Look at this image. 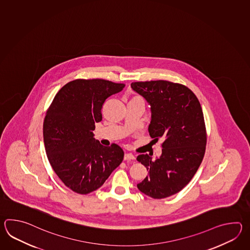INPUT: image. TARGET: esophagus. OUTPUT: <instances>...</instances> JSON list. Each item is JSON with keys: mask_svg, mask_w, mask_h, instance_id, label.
Masks as SVG:
<instances>
[{"mask_svg": "<svg viewBox=\"0 0 250 250\" xmlns=\"http://www.w3.org/2000/svg\"><path fill=\"white\" fill-rule=\"evenodd\" d=\"M134 159H135V156H134L132 154H130V153H126V154H124V160H125V161Z\"/></svg>", "mask_w": 250, "mask_h": 250, "instance_id": "obj_1", "label": "esophagus"}]
</instances>
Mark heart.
Instances as JSON below:
<instances>
[{"instance_id": "obj_1", "label": "heart", "mask_w": 250, "mask_h": 250, "mask_svg": "<svg viewBox=\"0 0 250 250\" xmlns=\"http://www.w3.org/2000/svg\"><path fill=\"white\" fill-rule=\"evenodd\" d=\"M136 98H138V99H141V98H139V97H136Z\"/></svg>"}]
</instances>
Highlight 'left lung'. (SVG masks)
I'll return each mask as SVG.
<instances>
[{"mask_svg": "<svg viewBox=\"0 0 250 250\" xmlns=\"http://www.w3.org/2000/svg\"><path fill=\"white\" fill-rule=\"evenodd\" d=\"M130 85L150 105V137L164 139L159 157H137L148 170L137 186L154 199L170 197L186 186L202 163L207 145L202 108L195 94L181 84L155 80Z\"/></svg>", "mask_w": 250, "mask_h": 250, "instance_id": "obj_1", "label": "left lung"}]
</instances>
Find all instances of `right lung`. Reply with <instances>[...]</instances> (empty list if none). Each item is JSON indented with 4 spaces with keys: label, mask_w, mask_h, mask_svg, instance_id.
I'll return each instance as SVG.
<instances>
[{
    "label": "right lung",
    "mask_w": 250,
    "mask_h": 250,
    "mask_svg": "<svg viewBox=\"0 0 250 250\" xmlns=\"http://www.w3.org/2000/svg\"><path fill=\"white\" fill-rule=\"evenodd\" d=\"M124 86L99 79L73 80L61 88L46 112L42 134L48 160L72 191H95L123 162L121 146H102L93 130L105 100Z\"/></svg>",
    "instance_id": "right-lung-1"
}]
</instances>
